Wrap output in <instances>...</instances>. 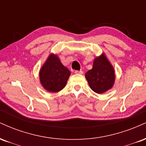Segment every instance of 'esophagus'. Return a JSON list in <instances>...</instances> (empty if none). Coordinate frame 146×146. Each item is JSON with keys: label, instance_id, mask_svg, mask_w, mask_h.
<instances>
[{"label": "esophagus", "instance_id": "esophagus-1", "mask_svg": "<svg viewBox=\"0 0 146 146\" xmlns=\"http://www.w3.org/2000/svg\"><path fill=\"white\" fill-rule=\"evenodd\" d=\"M74 72L75 74H83V72L82 71V70H76Z\"/></svg>", "mask_w": 146, "mask_h": 146}]
</instances>
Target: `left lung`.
<instances>
[{"instance_id":"obj_1","label":"left lung","mask_w":146,"mask_h":146,"mask_svg":"<svg viewBox=\"0 0 146 146\" xmlns=\"http://www.w3.org/2000/svg\"><path fill=\"white\" fill-rule=\"evenodd\" d=\"M90 88L97 94H103L113 86L115 75L113 67L104 53L94 61L93 68L85 74Z\"/></svg>"}]
</instances>
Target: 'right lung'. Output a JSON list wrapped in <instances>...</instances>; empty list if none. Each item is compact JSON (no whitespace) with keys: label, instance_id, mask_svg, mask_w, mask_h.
<instances>
[{"label":"right lung","instance_id":"add662e5","mask_svg":"<svg viewBox=\"0 0 146 146\" xmlns=\"http://www.w3.org/2000/svg\"><path fill=\"white\" fill-rule=\"evenodd\" d=\"M70 72L61 63L57 55L50 54L39 71V80L45 90L58 92L66 86Z\"/></svg>","mask_w":146,"mask_h":146}]
</instances>
